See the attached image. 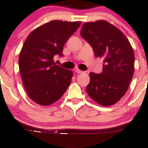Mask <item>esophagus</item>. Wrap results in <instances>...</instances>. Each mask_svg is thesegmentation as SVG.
Listing matches in <instances>:
<instances>
[{"label":"esophagus","instance_id":"1","mask_svg":"<svg viewBox=\"0 0 148 148\" xmlns=\"http://www.w3.org/2000/svg\"><path fill=\"white\" fill-rule=\"evenodd\" d=\"M75 72L77 73V74H82V73H83V71L78 70V69H76V70H75Z\"/></svg>","mask_w":148,"mask_h":148}]
</instances>
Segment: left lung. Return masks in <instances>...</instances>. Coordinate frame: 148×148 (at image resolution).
<instances>
[{
  "label": "left lung",
  "mask_w": 148,
  "mask_h": 148,
  "mask_svg": "<svg viewBox=\"0 0 148 148\" xmlns=\"http://www.w3.org/2000/svg\"><path fill=\"white\" fill-rule=\"evenodd\" d=\"M80 35L91 46L96 57L104 59L102 73H89L87 93L101 105H113L124 96L133 76L131 45L120 30L104 20L85 23Z\"/></svg>",
  "instance_id": "obj_1"
}]
</instances>
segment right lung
<instances>
[{"mask_svg": "<svg viewBox=\"0 0 148 148\" xmlns=\"http://www.w3.org/2000/svg\"><path fill=\"white\" fill-rule=\"evenodd\" d=\"M80 22L53 20L30 33L19 56V68L24 89L35 103L48 106L59 100L72 80V70L55 65V55L63 57L65 42Z\"/></svg>", "mask_w": 148, "mask_h": 148, "instance_id": "add662e5", "label": "right lung"}]
</instances>
